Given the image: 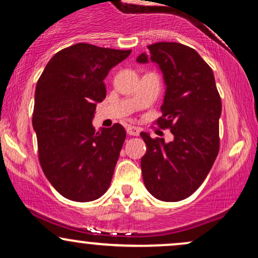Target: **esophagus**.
<instances>
[{
	"label": "esophagus",
	"instance_id": "34e87169",
	"mask_svg": "<svg viewBox=\"0 0 258 258\" xmlns=\"http://www.w3.org/2000/svg\"><path fill=\"white\" fill-rule=\"evenodd\" d=\"M126 132H127V135H130V136H138L139 132H141V130H139L138 127H135V126H127Z\"/></svg>",
	"mask_w": 258,
	"mask_h": 258
}]
</instances>
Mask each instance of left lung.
I'll return each instance as SVG.
<instances>
[{"mask_svg":"<svg viewBox=\"0 0 258 258\" xmlns=\"http://www.w3.org/2000/svg\"><path fill=\"white\" fill-rule=\"evenodd\" d=\"M138 63L158 64L166 85L162 116L173 141L142 132L147 153L141 160L146 188L156 199L179 201L190 197L211 170L220 150L221 97L211 68L190 47L177 42L148 46Z\"/></svg>","mask_w":258,"mask_h":258,"instance_id":"8db88e82","label":"left lung"}]
</instances>
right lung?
Returning <instances> with one entry per match:
<instances>
[{
    "label": "right lung",
    "mask_w": 258,
    "mask_h": 258,
    "mask_svg": "<svg viewBox=\"0 0 258 258\" xmlns=\"http://www.w3.org/2000/svg\"><path fill=\"white\" fill-rule=\"evenodd\" d=\"M128 51L76 43L53 55L35 91L32 126L44 176L59 194L79 203L102 197L110 185L126 131L120 123L96 131L104 79Z\"/></svg>",
    "instance_id": "1"
}]
</instances>
